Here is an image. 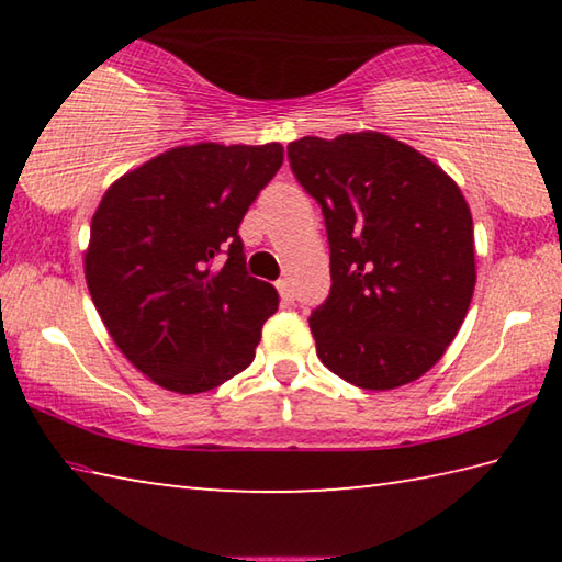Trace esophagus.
Listing matches in <instances>:
<instances>
[{"label": "esophagus", "instance_id": "esophagus-1", "mask_svg": "<svg viewBox=\"0 0 562 562\" xmlns=\"http://www.w3.org/2000/svg\"><path fill=\"white\" fill-rule=\"evenodd\" d=\"M278 292H280V297L284 302H292L294 300V290H292V282L290 280H278Z\"/></svg>", "mask_w": 562, "mask_h": 562}]
</instances>
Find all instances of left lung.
Listing matches in <instances>:
<instances>
[{"mask_svg":"<svg viewBox=\"0 0 562 562\" xmlns=\"http://www.w3.org/2000/svg\"><path fill=\"white\" fill-rule=\"evenodd\" d=\"M288 158L327 225L331 290L310 315L317 357L359 389L414 382L443 357L473 297V221L459 186L376 131L304 136Z\"/></svg>","mask_w":562,"mask_h":562,"instance_id":"obj_1","label":"left lung"}]
</instances>
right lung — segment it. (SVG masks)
Instances as JSON below:
<instances>
[{"instance_id": "add662e5", "label": "right lung", "mask_w": 562, "mask_h": 562, "mask_svg": "<svg viewBox=\"0 0 562 562\" xmlns=\"http://www.w3.org/2000/svg\"><path fill=\"white\" fill-rule=\"evenodd\" d=\"M280 166V144L178 146L119 178L93 213L91 300L168 392H211L252 364L280 300L247 274L237 227Z\"/></svg>"}]
</instances>
